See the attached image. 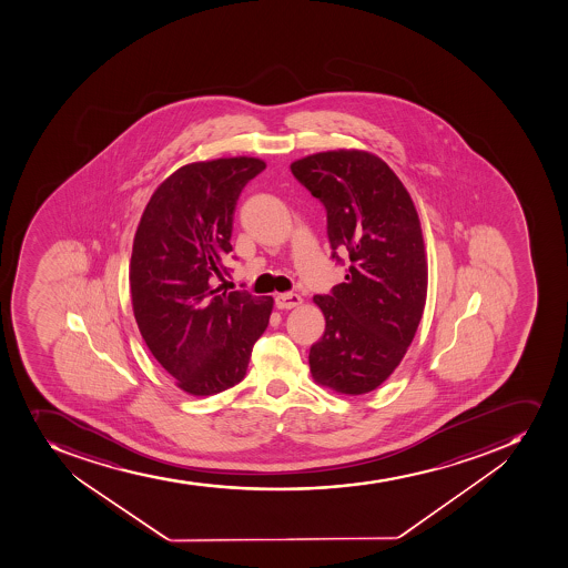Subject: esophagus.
<instances>
[{
    "instance_id": "obj_1",
    "label": "esophagus",
    "mask_w": 568,
    "mask_h": 568,
    "mask_svg": "<svg viewBox=\"0 0 568 568\" xmlns=\"http://www.w3.org/2000/svg\"><path fill=\"white\" fill-rule=\"evenodd\" d=\"M297 305H302V296L297 294H277L276 307L277 308H294Z\"/></svg>"
}]
</instances>
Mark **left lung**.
Segmentation results:
<instances>
[{
    "label": "left lung",
    "instance_id": "8db88e82",
    "mask_svg": "<svg viewBox=\"0 0 568 568\" xmlns=\"http://www.w3.org/2000/svg\"><path fill=\"white\" fill-rule=\"evenodd\" d=\"M291 170L327 210L334 260L349 254L345 282L314 296L325 333L308 353L311 373L339 395H365L398 367L424 313L420 219L400 179L369 151H322Z\"/></svg>",
    "mask_w": 568,
    "mask_h": 568
}]
</instances>
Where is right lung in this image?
Listing matches in <instances>:
<instances>
[{"label": "right lung", "mask_w": 568, "mask_h": 568, "mask_svg": "<svg viewBox=\"0 0 568 568\" xmlns=\"http://www.w3.org/2000/svg\"><path fill=\"white\" fill-rule=\"evenodd\" d=\"M255 156L179 168L156 187L136 226L130 263L133 314L156 362L193 396L240 384L274 300L215 286L229 268L232 223Z\"/></svg>", "instance_id": "1"}]
</instances>
